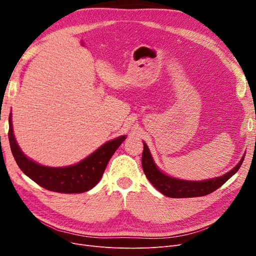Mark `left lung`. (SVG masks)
<instances>
[{
  "label": "left lung",
  "mask_w": 256,
  "mask_h": 256,
  "mask_svg": "<svg viewBox=\"0 0 256 256\" xmlns=\"http://www.w3.org/2000/svg\"><path fill=\"white\" fill-rule=\"evenodd\" d=\"M144 150L142 154V166L143 171L152 184L162 194L168 198H196L204 196L214 192L221 186L228 182L233 176L242 164L246 154L240 159V161L230 170V172L219 177L210 178L205 180H180L173 176H170L162 172L161 170L156 166L154 158L150 154L148 146L143 142Z\"/></svg>",
  "instance_id": "obj_1"
}]
</instances>
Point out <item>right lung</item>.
Returning <instances> with one entry per match:
<instances>
[{"mask_svg":"<svg viewBox=\"0 0 256 256\" xmlns=\"http://www.w3.org/2000/svg\"><path fill=\"white\" fill-rule=\"evenodd\" d=\"M8 122L10 150L21 171L42 188L58 193H83L94 188L102 177L108 162L126 138V136H120L106 142L76 164L53 168L37 164L26 156L14 134L12 113Z\"/></svg>","mask_w":256,"mask_h":256,"instance_id":"add662e5","label":"right lung"}]
</instances>
